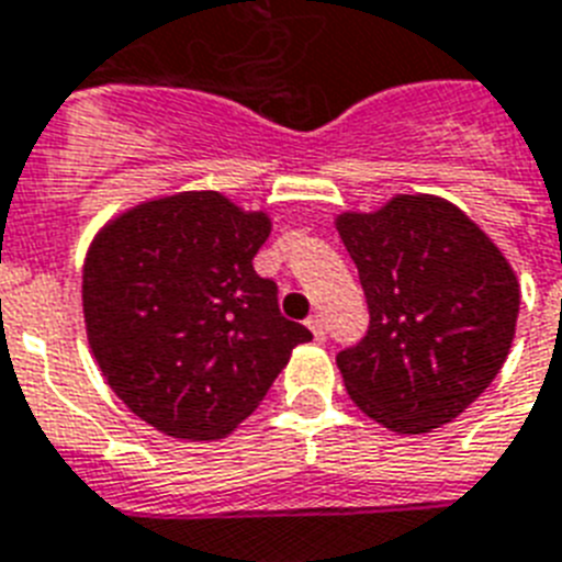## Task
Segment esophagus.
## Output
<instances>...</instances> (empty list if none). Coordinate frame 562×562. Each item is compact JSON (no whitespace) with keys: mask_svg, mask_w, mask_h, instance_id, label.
Listing matches in <instances>:
<instances>
[{"mask_svg":"<svg viewBox=\"0 0 562 562\" xmlns=\"http://www.w3.org/2000/svg\"><path fill=\"white\" fill-rule=\"evenodd\" d=\"M307 327L313 330V336H316V339H325V318L318 316V313H313V316L307 318Z\"/></svg>","mask_w":562,"mask_h":562,"instance_id":"obj_1","label":"esophagus"}]
</instances>
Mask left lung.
Masks as SVG:
<instances>
[{
  "label": "left lung",
  "mask_w": 562,
  "mask_h": 562,
  "mask_svg": "<svg viewBox=\"0 0 562 562\" xmlns=\"http://www.w3.org/2000/svg\"><path fill=\"white\" fill-rule=\"evenodd\" d=\"M334 223L371 313L366 339L336 357L351 401L397 435L450 424L508 359L519 316L510 260L435 194H394Z\"/></svg>",
  "instance_id": "obj_1"
}]
</instances>
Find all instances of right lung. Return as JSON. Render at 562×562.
Wrapping results in <instances>:
<instances>
[{
  "label": "right lung",
  "mask_w": 562,
  "mask_h": 562,
  "mask_svg": "<svg viewBox=\"0 0 562 562\" xmlns=\"http://www.w3.org/2000/svg\"><path fill=\"white\" fill-rule=\"evenodd\" d=\"M267 211L177 191L106 220L83 260V322L112 392L179 441H220L252 415L313 334L281 316L252 258Z\"/></svg>",
  "instance_id": "obj_1"
}]
</instances>
